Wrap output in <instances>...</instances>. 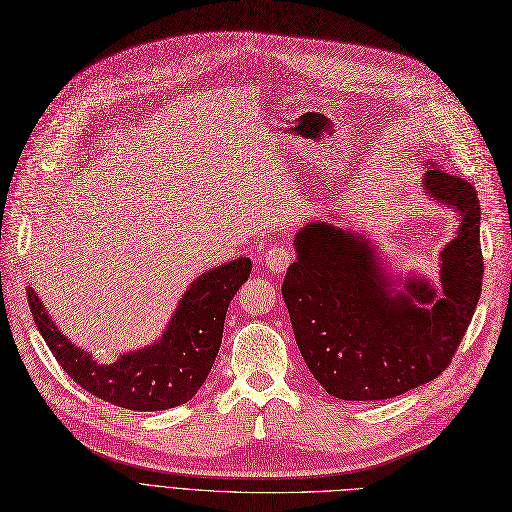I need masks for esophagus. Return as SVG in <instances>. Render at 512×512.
Returning <instances> with one entry per match:
<instances>
[{
    "label": "esophagus",
    "mask_w": 512,
    "mask_h": 512,
    "mask_svg": "<svg viewBox=\"0 0 512 512\" xmlns=\"http://www.w3.org/2000/svg\"><path fill=\"white\" fill-rule=\"evenodd\" d=\"M293 257H295V255H293V251H291V246L278 242V244L268 246V251L261 255V263H263V266H266L272 274H282V272H285V270L291 266Z\"/></svg>",
    "instance_id": "1"
}]
</instances>
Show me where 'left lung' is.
Here are the masks:
<instances>
[{"label":"left lung","instance_id":"8db88e82","mask_svg":"<svg viewBox=\"0 0 512 512\" xmlns=\"http://www.w3.org/2000/svg\"><path fill=\"white\" fill-rule=\"evenodd\" d=\"M424 194L458 213L441 251L439 289L386 272L377 242L327 221L295 234L282 299L301 356L331 396L382 401L432 382L449 365L481 295V206L475 187L428 162Z\"/></svg>","mask_w":512,"mask_h":512}]
</instances>
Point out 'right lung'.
<instances>
[{
  "label": "right lung",
  "mask_w": 512,
  "mask_h": 512,
  "mask_svg": "<svg viewBox=\"0 0 512 512\" xmlns=\"http://www.w3.org/2000/svg\"><path fill=\"white\" fill-rule=\"evenodd\" d=\"M253 263L238 257L192 280L162 335L128 350L116 363H99L61 333L40 295L27 287L37 331L71 380L105 403L132 411H162L187 403L206 382L223 337L225 312Z\"/></svg>",
  "instance_id": "obj_1"
}]
</instances>
